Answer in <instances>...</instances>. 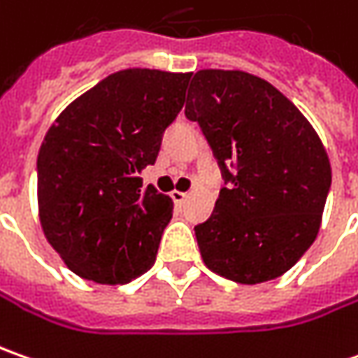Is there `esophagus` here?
Returning a JSON list of instances; mask_svg holds the SVG:
<instances>
[{
  "mask_svg": "<svg viewBox=\"0 0 358 358\" xmlns=\"http://www.w3.org/2000/svg\"><path fill=\"white\" fill-rule=\"evenodd\" d=\"M170 196H172V200H174L176 206H182V203L186 202V198H188V194H186V192H180V190H174Z\"/></svg>",
  "mask_w": 358,
  "mask_h": 358,
  "instance_id": "34e87169",
  "label": "esophagus"
}]
</instances>
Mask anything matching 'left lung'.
Returning <instances> with one entry per match:
<instances>
[{
	"label": "left lung",
	"instance_id": "left-lung-1",
	"mask_svg": "<svg viewBox=\"0 0 358 358\" xmlns=\"http://www.w3.org/2000/svg\"><path fill=\"white\" fill-rule=\"evenodd\" d=\"M184 113L234 184L194 228L206 267L241 285L283 275L317 238L331 188L317 130L271 83L238 69L198 71Z\"/></svg>",
	"mask_w": 358,
	"mask_h": 358
}]
</instances>
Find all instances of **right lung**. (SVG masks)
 <instances>
[{"mask_svg": "<svg viewBox=\"0 0 358 358\" xmlns=\"http://www.w3.org/2000/svg\"><path fill=\"white\" fill-rule=\"evenodd\" d=\"M192 73L124 69L55 118L37 156V203L47 241L79 278L122 285L155 265L172 200L142 170L184 106Z\"/></svg>", "mask_w": 358, "mask_h": 358, "instance_id": "right-lung-1", "label": "right lung"}]
</instances>
